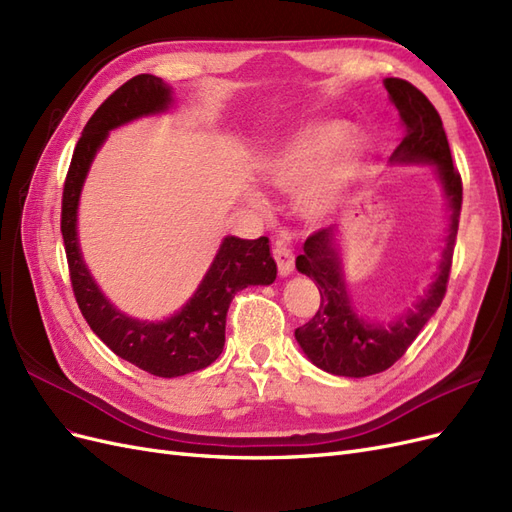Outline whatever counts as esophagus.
<instances>
[{"label":"esophagus","instance_id":"esophagus-1","mask_svg":"<svg viewBox=\"0 0 512 512\" xmlns=\"http://www.w3.org/2000/svg\"><path fill=\"white\" fill-rule=\"evenodd\" d=\"M273 258L277 262V271H280V275H290L292 269H294V254L290 247L286 245V241H277L275 247H273Z\"/></svg>","mask_w":512,"mask_h":512}]
</instances>
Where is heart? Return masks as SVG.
I'll return each instance as SVG.
<instances>
[{
	"instance_id": "obj_1",
	"label": "heart",
	"mask_w": 512,
	"mask_h": 512,
	"mask_svg": "<svg viewBox=\"0 0 512 512\" xmlns=\"http://www.w3.org/2000/svg\"><path fill=\"white\" fill-rule=\"evenodd\" d=\"M365 145L361 138H348L342 121H322L307 128L290 145L269 160V181L282 190H297L320 177L309 196L312 205H324L354 177L363 164Z\"/></svg>"
}]
</instances>
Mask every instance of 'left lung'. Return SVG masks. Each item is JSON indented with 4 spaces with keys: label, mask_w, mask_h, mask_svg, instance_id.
Segmentation results:
<instances>
[{
    "label": "left lung",
    "mask_w": 512,
    "mask_h": 512,
    "mask_svg": "<svg viewBox=\"0 0 512 512\" xmlns=\"http://www.w3.org/2000/svg\"><path fill=\"white\" fill-rule=\"evenodd\" d=\"M386 91L397 106L406 126V136L393 151L391 162L436 164L440 183L451 207L446 247L425 297L393 322H367L354 312L342 277V262L335 247V228H322L309 235L303 254L297 256V269L312 277L320 290V305L314 318L294 331L299 346L316 367L335 376L365 378L389 369L406 354L427 320L436 314L451 275L455 239L461 215L463 185L453 164L442 119L423 91L404 79H386Z\"/></svg>",
    "instance_id": "8db88e82"
}]
</instances>
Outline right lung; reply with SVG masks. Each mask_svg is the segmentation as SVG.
Returning <instances> with one entry per match:
<instances>
[{"instance_id":"1","label":"right lung","mask_w":512,"mask_h":512,"mask_svg":"<svg viewBox=\"0 0 512 512\" xmlns=\"http://www.w3.org/2000/svg\"><path fill=\"white\" fill-rule=\"evenodd\" d=\"M170 87L153 74H138L108 96L91 115L74 147L61 196V235L76 303L102 342L123 361L153 376L177 378L211 365L224 348L226 314L235 294L247 286L273 284L277 267L269 239L254 241L226 237L211 269L181 312L162 322H143L106 301L85 267L76 239V209L87 170L106 134L132 119L166 111Z\"/></svg>"}]
</instances>
